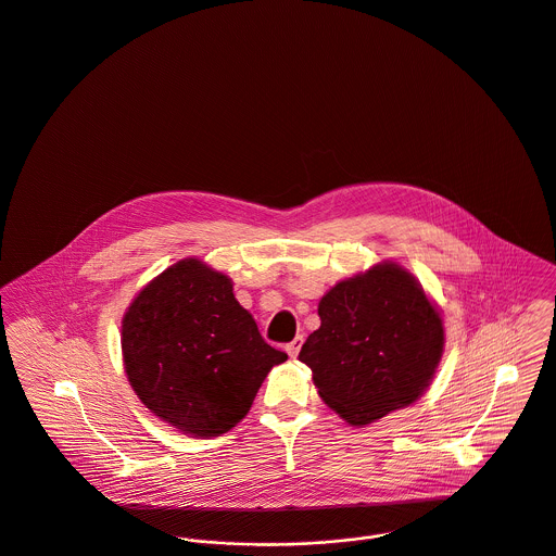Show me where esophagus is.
Returning a JSON list of instances; mask_svg holds the SVG:
<instances>
[{"instance_id": "1", "label": "esophagus", "mask_w": 556, "mask_h": 556, "mask_svg": "<svg viewBox=\"0 0 556 556\" xmlns=\"http://www.w3.org/2000/svg\"><path fill=\"white\" fill-rule=\"evenodd\" d=\"M301 345H303V334H296L291 343H287V352H289L291 358H295L296 354H299V350H301Z\"/></svg>"}]
</instances>
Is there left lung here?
Wrapping results in <instances>:
<instances>
[{"label":"left lung","instance_id":"1","mask_svg":"<svg viewBox=\"0 0 556 556\" xmlns=\"http://www.w3.org/2000/svg\"><path fill=\"white\" fill-rule=\"evenodd\" d=\"M320 329L299 361L323 401L352 426L407 407L443 354V320L415 278L394 263L334 285L318 305Z\"/></svg>","mask_w":556,"mask_h":556}]
</instances>
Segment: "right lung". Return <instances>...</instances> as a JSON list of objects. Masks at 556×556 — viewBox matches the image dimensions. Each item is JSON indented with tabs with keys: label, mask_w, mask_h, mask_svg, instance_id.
<instances>
[{
	"label": "right lung",
	"mask_w": 556,
	"mask_h": 556,
	"mask_svg": "<svg viewBox=\"0 0 556 556\" xmlns=\"http://www.w3.org/2000/svg\"><path fill=\"white\" fill-rule=\"evenodd\" d=\"M128 381L157 417L193 437H219L253 405L287 354L261 337L231 280L202 261L162 271L122 323Z\"/></svg>",
	"instance_id": "add662e5"
}]
</instances>
